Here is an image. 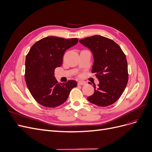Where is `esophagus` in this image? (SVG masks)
<instances>
[{
  "label": "esophagus",
  "instance_id": "obj_1",
  "mask_svg": "<svg viewBox=\"0 0 152 152\" xmlns=\"http://www.w3.org/2000/svg\"><path fill=\"white\" fill-rule=\"evenodd\" d=\"M86 83L83 81H79V82H78V85H79V86H83Z\"/></svg>",
  "mask_w": 152,
  "mask_h": 152
}]
</instances>
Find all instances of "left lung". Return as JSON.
<instances>
[{"instance_id": "left-lung-1", "label": "left lung", "mask_w": 152, "mask_h": 152, "mask_svg": "<svg viewBox=\"0 0 152 152\" xmlns=\"http://www.w3.org/2000/svg\"><path fill=\"white\" fill-rule=\"evenodd\" d=\"M79 42L93 53L92 72L99 81L98 87L94 85V93L87 99L99 107L112 104L121 97L128 82L126 55L113 40L101 35L89 37Z\"/></svg>"}]
</instances>
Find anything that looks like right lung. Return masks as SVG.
<instances>
[{"label":"right lung","mask_w":152,"mask_h":152,"mask_svg":"<svg viewBox=\"0 0 152 152\" xmlns=\"http://www.w3.org/2000/svg\"><path fill=\"white\" fill-rule=\"evenodd\" d=\"M77 38L65 39L49 36L35 42L25 60V79L35 101L45 107L54 108L66 102L75 80L59 83L55 79L54 70L61 66L66 50L75 45Z\"/></svg>","instance_id":"1"}]
</instances>
